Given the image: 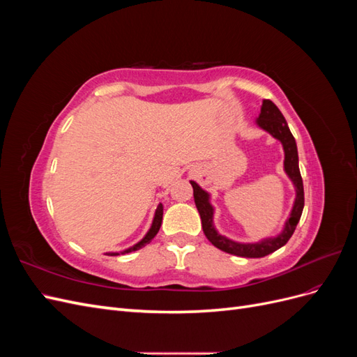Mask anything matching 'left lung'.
<instances>
[{
	"mask_svg": "<svg viewBox=\"0 0 357 357\" xmlns=\"http://www.w3.org/2000/svg\"><path fill=\"white\" fill-rule=\"evenodd\" d=\"M257 125L261 126L265 131H268L274 138L280 139L284 149V171L289 176V178L294 181L295 189H296V198L294 208H291L290 218L284 225L283 232L274 236V238H266L259 243H235L226 236L220 235L218 231L214 229L213 226V207L210 204L208 193L202 190L195 181H190L193 188V198H195V205L201 215L202 222V231L207 236L208 241L214 245L220 248V250L231 253L235 256L241 257H264L269 253L278 250L280 247H283L290 236L294 235L296 225L301 219L302 210H304V185H302V177L301 171L298 167V149L294 135H291L290 129L287 126V122L282 112L278 110V107L269 100H264L261 107V114L257 117Z\"/></svg>",
	"mask_w": 357,
	"mask_h": 357,
	"instance_id": "left-lung-1",
	"label": "left lung"
}]
</instances>
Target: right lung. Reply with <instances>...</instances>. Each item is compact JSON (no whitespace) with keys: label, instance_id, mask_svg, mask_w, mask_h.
Segmentation results:
<instances>
[{"label":"right lung","instance_id":"add662e5","mask_svg":"<svg viewBox=\"0 0 357 357\" xmlns=\"http://www.w3.org/2000/svg\"><path fill=\"white\" fill-rule=\"evenodd\" d=\"M162 214H164V207H162V204H159V205H158V208H156V213H155V219H153V223H152V228L149 229V232L146 234L144 238H143L142 241H139V243H137L134 247L128 248V250H125V252H122V253L135 252V250H138V248H142V247H144L146 244H149L150 241H152V240L155 238V236H156V234H158L159 228H160V223H162ZM116 255H119V253H110V256H116Z\"/></svg>","mask_w":357,"mask_h":357}]
</instances>
